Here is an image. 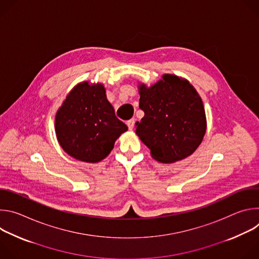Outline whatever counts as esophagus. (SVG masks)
<instances>
[{"mask_svg": "<svg viewBox=\"0 0 259 259\" xmlns=\"http://www.w3.org/2000/svg\"><path fill=\"white\" fill-rule=\"evenodd\" d=\"M134 125H135V119H131V120L127 121V126L130 130H132L134 128Z\"/></svg>", "mask_w": 259, "mask_h": 259, "instance_id": "34e87169", "label": "esophagus"}]
</instances>
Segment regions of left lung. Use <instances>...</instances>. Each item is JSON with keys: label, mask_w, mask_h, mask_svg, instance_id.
I'll use <instances>...</instances> for the list:
<instances>
[{"label": "left lung", "mask_w": 259, "mask_h": 259, "mask_svg": "<svg viewBox=\"0 0 259 259\" xmlns=\"http://www.w3.org/2000/svg\"><path fill=\"white\" fill-rule=\"evenodd\" d=\"M139 108L144 117L136 123V134L164 164L191 156L201 144L207 129L203 101L187 80L171 73L152 86L138 85Z\"/></svg>", "instance_id": "1"}]
</instances>
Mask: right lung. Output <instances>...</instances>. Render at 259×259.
Here are the masks:
<instances>
[{
  "mask_svg": "<svg viewBox=\"0 0 259 259\" xmlns=\"http://www.w3.org/2000/svg\"><path fill=\"white\" fill-rule=\"evenodd\" d=\"M128 127L120 121L101 83H79L55 115V132L62 150L76 160L98 163L114 149Z\"/></svg>",
  "mask_w": 259,
  "mask_h": 259,
  "instance_id": "right-lung-1",
  "label": "right lung"
}]
</instances>
